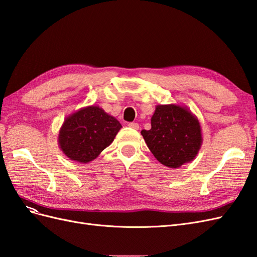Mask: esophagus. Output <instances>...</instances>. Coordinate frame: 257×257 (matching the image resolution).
I'll list each match as a JSON object with an SVG mask.
<instances>
[{
	"label": "esophagus",
	"mask_w": 257,
	"mask_h": 257,
	"mask_svg": "<svg viewBox=\"0 0 257 257\" xmlns=\"http://www.w3.org/2000/svg\"><path fill=\"white\" fill-rule=\"evenodd\" d=\"M128 126H130L131 128H133V130H139V124H138V123H135V122L128 123Z\"/></svg>",
	"instance_id": "esophagus-1"
}]
</instances>
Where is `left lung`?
I'll return each mask as SVG.
<instances>
[{"label":"left lung","mask_w":257,"mask_h":257,"mask_svg":"<svg viewBox=\"0 0 257 257\" xmlns=\"http://www.w3.org/2000/svg\"><path fill=\"white\" fill-rule=\"evenodd\" d=\"M142 135L154 158L169 168L192 162L203 144L200 123L186 106L158 105Z\"/></svg>","instance_id":"8db88e82"}]
</instances>
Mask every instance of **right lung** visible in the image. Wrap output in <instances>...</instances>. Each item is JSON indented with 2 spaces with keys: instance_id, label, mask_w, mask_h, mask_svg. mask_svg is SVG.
Listing matches in <instances>:
<instances>
[{
  "instance_id": "obj_1",
  "label": "right lung",
  "mask_w": 257,
  "mask_h": 257,
  "mask_svg": "<svg viewBox=\"0 0 257 257\" xmlns=\"http://www.w3.org/2000/svg\"><path fill=\"white\" fill-rule=\"evenodd\" d=\"M121 127L103 108L83 107L65 118L59 131V147L69 160L85 164L113 142Z\"/></svg>"
}]
</instances>
